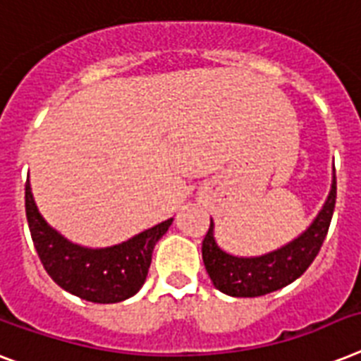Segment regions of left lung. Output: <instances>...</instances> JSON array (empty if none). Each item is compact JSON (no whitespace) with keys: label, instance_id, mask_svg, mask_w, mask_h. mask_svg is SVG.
Masks as SVG:
<instances>
[{"label":"left lung","instance_id":"1","mask_svg":"<svg viewBox=\"0 0 361 361\" xmlns=\"http://www.w3.org/2000/svg\"><path fill=\"white\" fill-rule=\"evenodd\" d=\"M336 207V171L323 209L306 230L283 247L263 256L241 257L222 250L215 241L213 219L202 243V259L213 286L230 297H262L289 286L306 272L323 247Z\"/></svg>","mask_w":361,"mask_h":361}]
</instances>
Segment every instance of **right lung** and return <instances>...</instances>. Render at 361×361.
Segmentation results:
<instances>
[{"label": "right lung", "instance_id": "1", "mask_svg": "<svg viewBox=\"0 0 361 361\" xmlns=\"http://www.w3.org/2000/svg\"><path fill=\"white\" fill-rule=\"evenodd\" d=\"M25 215L38 257L51 280L64 291L98 304L122 302L139 291L148 276L155 243L174 221L166 219L113 247H81L44 221L29 181L25 183Z\"/></svg>", "mask_w": 361, "mask_h": 361}]
</instances>
